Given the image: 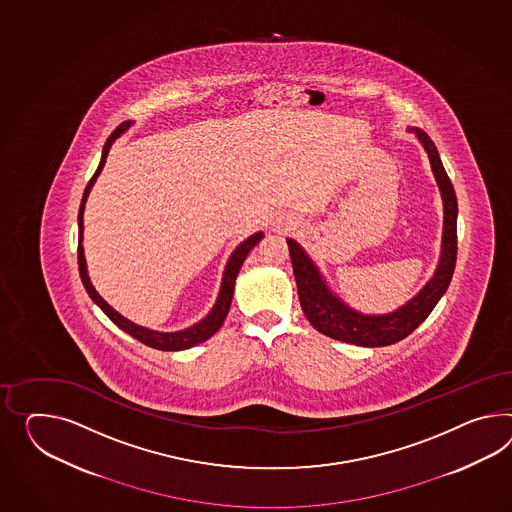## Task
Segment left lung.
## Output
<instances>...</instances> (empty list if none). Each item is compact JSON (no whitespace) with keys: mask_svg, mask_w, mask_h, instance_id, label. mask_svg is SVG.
<instances>
[{"mask_svg":"<svg viewBox=\"0 0 512 512\" xmlns=\"http://www.w3.org/2000/svg\"><path fill=\"white\" fill-rule=\"evenodd\" d=\"M408 132L418 137L425 148L434 180L442 195L444 204V230H442V249L440 260L429 282L403 306L390 314H362L341 301L330 289L327 280L321 275L314 260L306 254L301 245L288 237L289 256L293 263V275L299 289V301L306 319L315 330L332 340L353 343L360 347H384L405 340L433 312L434 306L444 297L457 262V197L446 169L442 165L440 154L431 137L420 128H408Z\"/></svg>","mask_w":512,"mask_h":512,"instance_id":"1","label":"left lung"}]
</instances>
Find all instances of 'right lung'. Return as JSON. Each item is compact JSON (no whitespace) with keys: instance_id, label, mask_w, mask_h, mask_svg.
Segmentation results:
<instances>
[{"instance_id":"right-lung-1","label":"right lung","mask_w":512,"mask_h":512,"mask_svg":"<svg viewBox=\"0 0 512 512\" xmlns=\"http://www.w3.org/2000/svg\"><path fill=\"white\" fill-rule=\"evenodd\" d=\"M130 126H132V122H122L117 130L107 137L104 150H102L100 165H98L96 172L92 174L89 184L85 187L83 198H81V206H79L78 215L79 276H81V282H83V286L87 289L89 297L98 304V308H100L118 328H122L124 332H128L130 336H133L135 340L145 343V345L152 347V349H159V351H184V349H189V347H195V345L202 343V341L210 340L211 336L223 325L224 319H226V315H228V310H230L232 299H234V286H236V278L237 275H239V269H241V265L245 262V258L249 256L250 250L254 249V247L262 241L263 232H256V234L247 237V239L232 252V256L228 258L226 267H224L223 280H221V289H219L217 301L213 304V308L208 312V315H206L204 319H200L195 325L184 328V330H176V332H159V330H152V328L141 327V325L133 323L130 319H126L124 315L118 314L113 306H109V304L100 297V293L92 286L91 278H89V273H87L85 250H83V211H85V204H87V198H89V193H91L92 185H94L96 178L100 176V172L104 169L105 159H107V154H109L111 146H113V143L117 141L122 133L130 130Z\"/></svg>"}]
</instances>
